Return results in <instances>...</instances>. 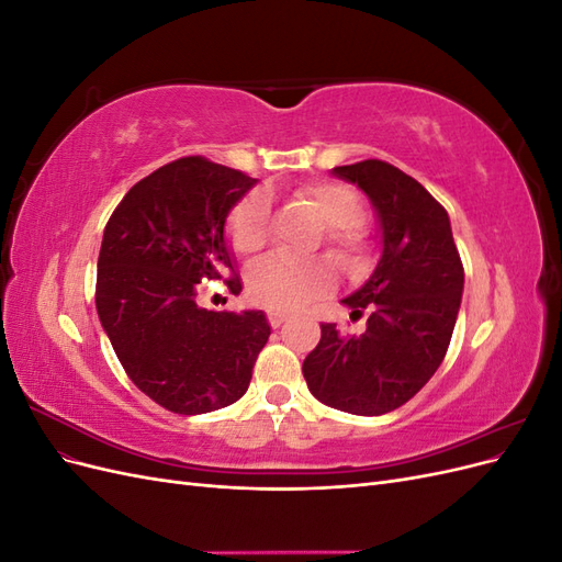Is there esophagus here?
<instances>
[{"instance_id":"34e87169","label":"esophagus","mask_w":562,"mask_h":562,"mask_svg":"<svg viewBox=\"0 0 562 562\" xmlns=\"http://www.w3.org/2000/svg\"><path fill=\"white\" fill-rule=\"evenodd\" d=\"M285 312L283 310H267V318H269V326L271 328H279L281 326V323L285 321Z\"/></svg>"}]
</instances>
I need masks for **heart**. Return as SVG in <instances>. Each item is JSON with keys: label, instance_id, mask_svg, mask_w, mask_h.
I'll list each match as a JSON object with an SVG mask.
<instances>
[{"label": "heart", "instance_id": "heart-1", "mask_svg": "<svg viewBox=\"0 0 562 562\" xmlns=\"http://www.w3.org/2000/svg\"><path fill=\"white\" fill-rule=\"evenodd\" d=\"M297 201L312 203L328 225V241L347 258L361 250L363 203L351 187L318 180L295 194ZM229 244L239 255L260 252L271 236V213L267 199L255 194L246 199L229 217ZM333 267L321 260H293L285 255H269L255 262L246 274V293L255 304L269 310H295L333 285Z\"/></svg>", "mask_w": 562, "mask_h": 562}]
</instances>
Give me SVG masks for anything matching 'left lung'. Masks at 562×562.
Returning <instances> with one entry per match:
<instances>
[{
    "label": "left lung",
    "mask_w": 562,
    "mask_h": 562,
    "mask_svg": "<svg viewBox=\"0 0 562 562\" xmlns=\"http://www.w3.org/2000/svg\"><path fill=\"white\" fill-rule=\"evenodd\" d=\"M359 184L382 225V258L372 277L342 302L351 318L368 312L366 330L347 335L321 323V339L302 363L323 405L351 415H384L411 401L443 363L464 291V265L448 211L380 159L335 166Z\"/></svg>",
    "instance_id": "1"
}]
</instances>
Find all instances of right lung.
<instances>
[{
    "label": "right lung",
    "mask_w": 562,
    "mask_h": 562,
    "mask_svg": "<svg viewBox=\"0 0 562 562\" xmlns=\"http://www.w3.org/2000/svg\"><path fill=\"white\" fill-rule=\"evenodd\" d=\"M255 178L182 157L135 182L110 215L95 310L131 382L161 407L201 415L239 401L269 339L262 312H209L196 283L241 291L225 220Z\"/></svg>",
    "instance_id": "obj_1"
}]
</instances>
